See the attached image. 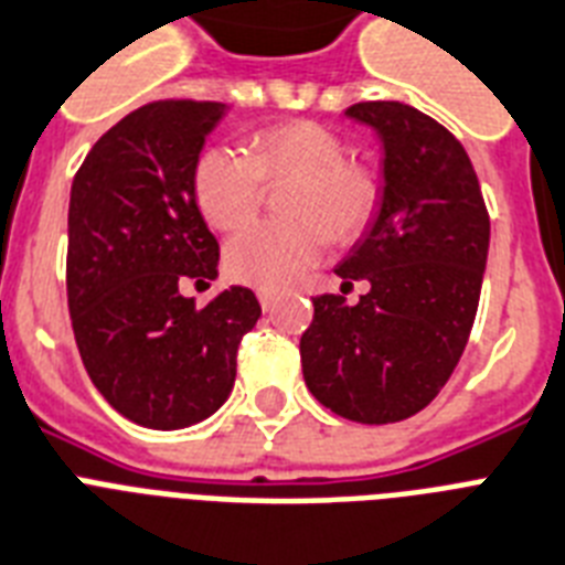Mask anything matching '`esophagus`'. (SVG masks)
Here are the masks:
<instances>
[{"instance_id": "esophagus-1", "label": "esophagus", "mask_w": 565, "mask_h": 565, "mask_svg": "<svg viewBox=\"0 0 565 565\" xmlns=\"http://www.w3.org/2000/svg\"><path fill=\"white\" fill-rule=\"evenodd\" d=\"M258 301H260V307H264V310H273L278 298H275L273 290H260L258 292Z\"/></svg>"}]
</instances>
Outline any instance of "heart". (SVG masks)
<instances>
[{
  "label": "heart",
  "mask_w": 565,
  "mask_h": 565,
  "mask_svg": "<svg viewBox=\"0 0 565 565\" xmlns=\"http://www.w3.org/2000/svg\"><path fill=\"white\" fill-rule=\"evenodd\" d=\"M296 177L284 200L290 220L255 223L226 243L223 264L241 284L284 290L319 264L333 241H351L377 209V179L348 162L345 141L313 121H287L260 130L249 156L209 148L194 164V200L205 223L220 232L243 226L258 211L264 179Z\"/></svg>",
  "instance_id": "b5f03b06"
}]
</instances>
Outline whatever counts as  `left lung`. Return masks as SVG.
<instances>
[{"mask_svg": "<svg viewBox=\"0 0 565 565\" xmlns=\"http://www.w3.org/2000/svg\"><path fill=\"white\" fill-rule=\"evenodd\" d=\"M348 118L383 141V196L342 287L316 296L301 371L316 401L356 424L406 420L435 401L465 354L488 264L490 217L461 141L401 100H362Z\"/></svg>", "mask_w": 565, "mask_h": 565, "instance_id": "8db88e82", "label": "left lung"}]
</instances>
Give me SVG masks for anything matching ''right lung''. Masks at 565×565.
Segmentation results:
<instances>
[{"label": "right lung", "instance_id": "add662e5", "mask_svg": "<svg viewBox=\"0 0 565 565\" xmlns=\"http://www.w3.org/2000/svg\"><path fill=\"white\" fill-rule=\"evenodd\" d=\"M226 104L153 100L109 127L68 196L66 292L84 369L148 429L200 424L235 386L237 345L260 319L246 287L205 307L182 278H217L220 246L194 200V164Z\"/></svg>", "mask_w": 565, "mask_h": 565}]
</instances>
